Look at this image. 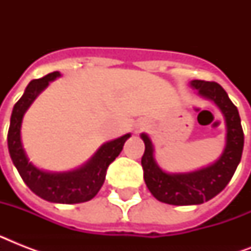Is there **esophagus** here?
Returning <instances> with one entry per match:
<instances>
[{
	"mask_svg": "<svg viewBox=\"0 0 251 251\" xmlns=\"http://www.w3.org/2000/svg\"><path fill=\"white\" fill-rule=\"evenodd\" d=\"M143 127H145V125H142L141 127H139V129H143Z\"/></svg>",
	"mask_w": 251,
	"mask_h": 251,
	"instance_id": "34e87169",
	"label": "esophagus"
}]
</instances>
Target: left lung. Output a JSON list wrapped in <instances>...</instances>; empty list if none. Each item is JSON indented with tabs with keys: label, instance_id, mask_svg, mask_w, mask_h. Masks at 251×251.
<instances>
[{
	"label": "left lung",
	"instance_id": "left-lung-1",
	"mask_svg": "<svg viewBox=\"0 0 251 251\" xmlns=\"http://www.w3.org/2000/svg\"><path fill=\"white\" fill-rule=\"evenodd\" d=\"M190 87L197 90L201 98L214 102L222 112L226 122V146L220 157L212 164L193 172L169 173L157 164L151 138L146 133L141 134L146 147L142 156L146 185L157 201L173 206L202 204L216 197L233 177L244 150L241 118L226 90L216 82L198 79L191 80Z\"/></svg>",
	"mask_w": 251,
	"mask_h": 251
}]
</instances>
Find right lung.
Masks as SVG:
<instances>
[{"label": "right lung", "mask_w": 251, "mask_h": 251, "mask_svg": "<svg viewBox=\"0 0 251 251\" xmlns=\"http://www.w3.org/2000/svg\"><path fill=\"white\" fill-rule=\"evenodd\" d=\"M58 76H61L60 72L50 73L40 79L31 80L25 87L23 96L13 108L7 133V146L10 157L22 179L37 197L52 203H83L91 201L101 189L106 169L120 155L125 142L131 137V134H125L117 139L104 143L90 160L72 171L50 172L33 165L23 149L21 135L22 122L25 113L35 101V99Z\"/></svg>", "instance_id": "add662e5"}]
</instances>
